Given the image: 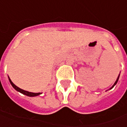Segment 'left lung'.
I'll return each instance as SVG.
<instances>
[{
    "label": "left lung",
    "mask_w": 127,
    "mask_h": 127,
    "mask_svg": "<svg viewBox=\"0 0 127 127\" xmlns=\"http://www.w3.org/2000/svg\"><path fill=\"white\" fill-rule=\"evenodd\" d=\"M119 76H120V75H119ZM119 76H118V78H117V81H115V84H114V85H112V88H113V87H114V86H115V85H116V84H117V81H118V79H119Z\"/></svg>",
    "instance_id": "8db88e82"
}]
</instances>
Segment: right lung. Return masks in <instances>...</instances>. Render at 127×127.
Listing matches in <instances>:
<instances>
[{"label":"right lung","instance_id":"add662e5","mask_svg":"<svg viewBox=\"0 0 127 127\" xmlns=\"http://www.w3.org/2000/svg\"><path fill=\"white\" fill-rule=\"evenodd\" d=\"M9 81H10V83H11V85H12V87H13L15 90H17V91H19L20 93H21L24 94V95H27V96H30V97H34V96H37V95H39L41 94L40 93H31V92H28V91H26V90H22V89L20 88H18L17 86H16V85H15V84L12 83V81H11V80H10V78H9Z\"/></svg>","mask_w":127,"mask_h":127}]
</instances>
